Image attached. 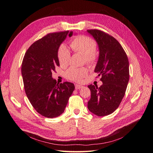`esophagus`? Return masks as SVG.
Instances as JSON below:
<instances>
[{
	"label": "esophagus",
	"instance_id": "34e87169",
	"mask_svg": "<svg viewBox=\"0 0 153 153\" xmlns=\"http://www.w3.org/2000/svg\"><path fill=\"white\" fill-rule=\"evenodd\" d=\"M82 87H83V86H81V85H75V88H76V89H77V90L81 89V88H82Z\"/></svg>",
	"mask_w": 153,
	"mask_h": 153
}]
</instances>
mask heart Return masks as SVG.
Instances as JSON below:
<instances>
[{"label":"heart","instance_id":"1","mask_svg":"<svg viewBox=\"0 0 153 153\" xmlns=\"http://www.w3.org/2000/svg\"><path fill=\"white\" fill-rule=\"evenodd\" d=\"M70 46L74 52L84 55L85 62L89 65H92L97 60V44L92 38L86 36H77L71 40ZM57 56L61 66L68 65L71 58V53L65 44H61L58 47ZM88 69L85 67H72L65 72V77L68 80L81 82L88 75Z\"/></svg>","mask_w":153,"mask_h":153}]
</instances>
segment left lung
<instances>
[{
	"label": "left lung",
	"mask_w": 153,
	"mask_h": 153,
	"mask_svg": "<svg viewBox=\"0 0 153 153\" xmlns=\"http://www.w3.org/2000/svg\"><path fill=\"white\" fill-rule=\"evenodd\" d=\"M99 48V58L95 72L100 75L103 85H88L91 98L88 102L90 112L105 116L115 111L125 94L129 81V62L126 54L116 39L97 29L87 30Z\"/></svg>",
	"instance_id": "1"
}]
</instances>
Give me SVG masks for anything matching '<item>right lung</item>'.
Returning a JSON list of instances; mask_svg holds the SVG:
<instances>
[{
	"label": "right lung",
	"mask_w": 153,
	"mask_h": 153,
	"mask_svg": "<svg viewBox=\"0 0 153 153\" xmlns=\"http://www.w3.org/2000/svg\"><path fill=\"white\" fill-rule=\"evenodd\" d=\"M68 33V30L48 33L29 47L23 59L22 74L26 95L35 110L48 118L62 114L75 88L73 83L59 84L52 78V72L60 66L58 47ZM72 35L71 32L68 36Z\"/></svg>",
	"instance_id": "obj_1"
}]
</instances>
